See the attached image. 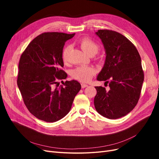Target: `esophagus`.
<instances>
[{"label":"esophagus","mask_w":159,"mask_h":159,"mask_svg":"<svg viewBox=\"0 0 159 159\" xmlns=\"http://www.w3.org/2000/svg\"><path fill=\"white\" fill-rule=\"evenodd\" d=\"M81 88H85L88 87V84H81Z\"/></svg>","instance_id":"obj_1"}]
</instances>
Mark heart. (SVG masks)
<instances>
[{
	"instance_id": "heart-1",
	"label": "heart",
	"mask_w": 159,
	"mask_h": 159,
	"mask_svg": "<svg viewBox=\"0 0 159 159\" xmlns=\"http://www.w3.org/2000/svg\"><path fill=\"white\" fill-rule=\"evenodd\" d=\"M81 48L88 56H94L99 51V46L89 38H84L80 41ZM70 50V46H67L62 50L61 57L64 61H66L68 59V54ZM95 73V70L91 67L79 66L74 69L71 72L72 78L81 82H88Z\"/></svg>"
}]
</instances>
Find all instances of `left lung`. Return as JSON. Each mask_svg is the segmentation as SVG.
Masks as SVG:
<instances>
[{
    "mask_svg": "<svg viewBox=\"0 0 159 159\" xmlns=\"http://www.w3.org/2000/svg\"><path fill=\"white\" fill-rule=\"evenodd\" d=\"M95 34L102 40L106 54L97 80L105 81L109 89L95 87V108L105 117L118 119L131 112L140 97L144 81L141 59L135 46L120 33L99 30Z\"/></svg>",
    "mask_w": 159,
    "mask_h": 159,
    "instance_id": "1",
    "label": "left lung"
}]
</instances>
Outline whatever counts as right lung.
<instances>
[{"label":"right lung","mask_w":159,"mask_h":159,"mask_svg":"<svg viewBox=\"0 0 159 159\" xmlns=\"http://www.w3.org/2000/svg\"><path fill=\"white\" fill-rule=\"evenodd\" d=\"M74 35L43 33L31 41L19 61L17 85L24 103L34 116L46 122L64 117L81 89L78 81H62L68 77L61 70L62 50L65 42ZM59 79L61 86L57 85Z\"/></svg>","instance_id":"obj_1"}]
</instances>
